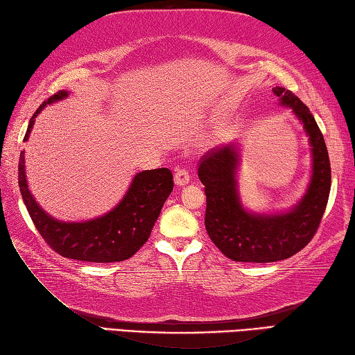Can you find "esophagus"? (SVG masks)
<instances>
[{
    "label": "esophagus",
    "instance_id": "obj_1",
    "mask_svg": "<svg viewBox=\"0 0 355 355\" xmlns=\"http://www.w3.org/2000/svg\"><path fill=\"white\" fill-rule=\"evenodd\" d=\"M173 180H175V184L177 186H184V184L189 183L191 175H189V172H187L186 169H177L175 171V175H173Z\"/></svg>",
    "mask_w": 355,
    "mask_h": 355
}]
</instances>
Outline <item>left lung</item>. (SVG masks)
I'll list each match as a JSON object with an SVG mask.
<instances>
[{
    "instance_id": "obj_1",
    "label": "left lung",
    "mask_w": 355,
    "mask_h": 355,
    "mask_svg": "<svg viewBox=\"0 0 355 355\" xmlns=\"http://www.w3.org/2000/svg\"><path fill=\"white\" fill-rule=\"evenodd\" d=\"M281 105L304 123L313 153V175L306 193L285 214L259 215L241 205L236 184V145L210 150L200 160L198 177L205 184V224L210 239L236 262H276L290 258L310 243L325 214L331 191V164L322 131L306 105L290 89L273 88Z\"/></svg>"
}]
</instances>
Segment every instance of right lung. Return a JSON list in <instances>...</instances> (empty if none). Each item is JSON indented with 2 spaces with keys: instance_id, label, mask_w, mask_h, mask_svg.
Wrapping results in <instances>:
<instances>
[{
  "instance_id": "add662e5",
  "label": "right lung",
  "mask_w": 355,
  "mask_h": 355,
  "mask_svg": "<svg viewBox=\"0 0 355 355\" xmlns=\"http://www.w3.org/2000/svg\"><path fill=\"white\" fill-rule=\"evenodd\" d=\"M69 92L50 96L33 117L30 119L24 141L32 131L35 117L45 105L62 101ZM24 150H21L18 164V184L24 205L40 232L53 250L64 258L85 262H119L130 259L146 243L164 201L173 189V177L168 168L139 172L130 189L119 205L94 220L84 223H64L45 214L30 193L26 180Z\"/></svg>"
}]
</instances>
